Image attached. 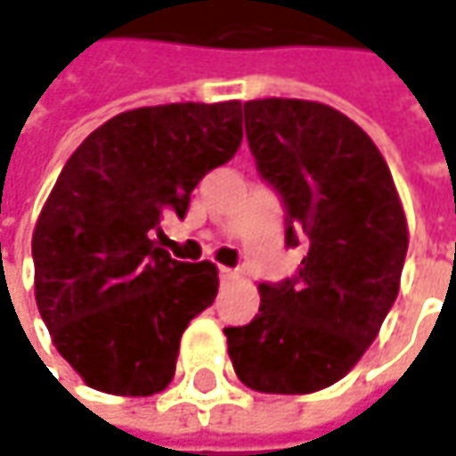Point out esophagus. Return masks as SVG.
Returning <instances> with one entry per match:
<instances>
[{"mask_svg": "<svg viewBox=\"0 0 456 456\" xmlns=\"http://www.w3.org/2000/svg\"><path fill=\"white\" fill-rule=\"evenodd\" d=\"M219 276H222V281H224V284H232V281H237V279H240V271H237V269H219Z\"/></svg>", "mask_w": 456, "mask_h": 456, "instance_id": "34e87169", "label": "esophagus"}]
</instances>
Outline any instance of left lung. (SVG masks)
Listing matches in <instances>:
<instances>
[{
	"label": "left lung",
	"mask_w": 456,
	"mask_h": 456,
	"mask_svg": "<svg viewBox=\"0 0 456 456\" xmlns=\"http://www.w3.org/2000/svg\"><path fill=\"white\" fill-rule=\"evenodd\" d=\"M245 133L261 180L284 206L287 248L308 242L292 276L264 281L248 326H227L229 357L256 392L337 384L392 311L407 222L392 172L342 111L300 99L248 102Z\"/></svg>",
	"instance_id": "obj_1"
}]
</instances>
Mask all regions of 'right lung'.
Instances as JSON below:
<instances>
[{"label": "right lung", "mask_w": 456, "mask_h": 456, "mask_svg": "<svg viewBox=\"0 0 456 456\" xmlns=\"http://www.w3.org/2000/svg\"><path fill=\"white\" fill-rule=\"evenodd\" d=\"M242 143V104L122 111L67 159L33 232L36 303L54 347L106 394L161 392L190 318L219 289L216 266L151 240L164 214Z\"/></svg>", "instance_id": "add662e5"}]
</instances>
